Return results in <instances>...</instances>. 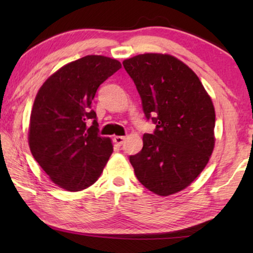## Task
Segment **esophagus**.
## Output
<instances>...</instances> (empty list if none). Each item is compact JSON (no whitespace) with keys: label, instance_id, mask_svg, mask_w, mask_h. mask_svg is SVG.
<instances>
[{"label":"esophagus","instance_id":"1","mask_svg":"<svg viewBox=\"0 0 253 253\" xmlns=\"http://www.w3.org/2000/svg\"><path fill=\"white\" fill-rule=\"evenodd\" d=\"M124 140H126V138L122 137V136L114 137V143H115L117 146H122L123 143H124Z\"/></svg>","mask_w":253,"mask_h":253}]
</instances>
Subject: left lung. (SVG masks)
I'll list each match as a JSON object with an SVG mask.
<instances>
[{
    "instance_id": "8db88e82",
    "label": "left lung",
    "mask_w": 253,
    "mask_h": 253,
    "mask_svg": "<svg viewBox=\"0 0 253 253\" xmlns=\"http://www.w3.org/2000/svg\"><path fill=\"white\" fill-rule=\"evenodd\" d=\"M147 120L157 124L143 136V150L130 155L138 181L159 196L191 184L214 148L215 112L198 76L168 54H140L123 61Z\"/></svg>"
}]
</instances>
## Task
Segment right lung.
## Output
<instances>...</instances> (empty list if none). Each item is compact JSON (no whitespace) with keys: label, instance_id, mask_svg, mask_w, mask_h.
Listing matches in <instances>:
<instances>
[{"label":"right lung","instance_id":"right-lung-1","mask_svg":"<svg viewBox=\"0 0 253 253\" xmlns=\"http://www.w3.org/2000/svg\"><path fill=\"white\" fill-rule=\"evenodd\" d=\"M121 67L114 58L87 55L58 69L38 92L30 119V150L62 189L88 188L113 153L110 138L99 134L91 103L99 86Z\"/></svg>","mask_w":253,"mask_h":253}]
</instances>
